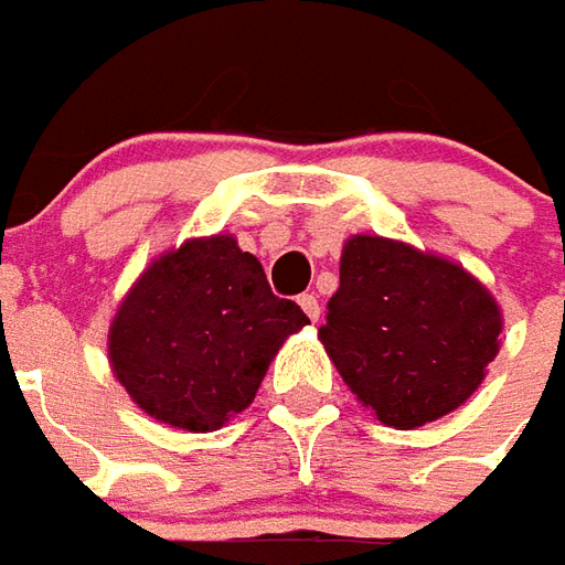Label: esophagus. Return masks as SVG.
Wrapping results in <instances>:
<instances>
[{
  "label": "esophagus",
  "mask_w": 565,
  "mask_h": 565,
  "mask_svg": "<svg viewBox=\"0 0 565 565\" xmlns=\"http://www.w3.org/2000/svg\"><path fill=\"white\" fill-rule=\"evenodd\" d=\"M299 306H302V311H306L311 320L320 318V302H318V296H315V294L299 296Z\"/></svg>",
  "instance_id": "obj_1"
}]
</instances>
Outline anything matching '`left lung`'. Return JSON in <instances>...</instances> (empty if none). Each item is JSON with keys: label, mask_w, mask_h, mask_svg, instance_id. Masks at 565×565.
Here are the masks:
<instances>
[{"label": "left lung", "mask_w": 565, "mask_h": 565, "mask_svg": "<svg viewBox=\"0 0 565 565\" xmlns=\"http://www.w3.org/2000/svg\"><path fill=\"white\" fill-rule=\"evenodd\" d=\"M318 339L381 424L417 429L472 396L499 354L502 311L460 263L351 235Z\"/></svg>", "instance_id": "obj_1"}]
</instances>
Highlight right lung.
I'll list each match as a JSON object with an SVG mask.
<instances>
[{
    "label": "right lung",
    "mask_w": 565,
    "mask_h": 565,
    "mask_svg": "<svg viewBox=\"0 0 565 565\" xmlns=\"http://www.w3.org/2000/svg\"><path fill=\"white\" fill-rule=\"evenodd\" d=\"M306 323L233 235L186 238L129 287L108 327V363L145 415L211 433L254 403L275 354Z\"/></svg>",
    "instance_id": "add662e5"
}]
</instances>
